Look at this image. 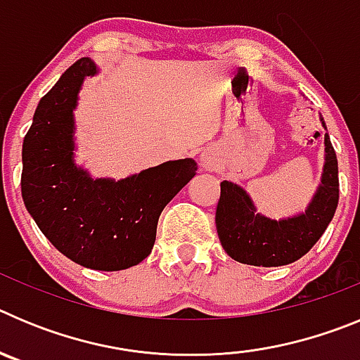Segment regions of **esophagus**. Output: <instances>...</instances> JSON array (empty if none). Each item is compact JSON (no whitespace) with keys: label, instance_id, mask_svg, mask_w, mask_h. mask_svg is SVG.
Here are the masks:
<instances>
[{"label":"esophagus","instance_id":"obj_1","mask_svg":"<svg viewBox=\"0 0 360 360\" xmlns=\"http://www.w3.org/2000/svg\"><path fill=\"white\" fill-rule=\"evenodd\" d=\"M200 164H202V167L205 171L216 169V158L212 157L211 153H203L202 158H200Z\"/></svg>","mask_w":360,"mask_h":360}]
</instances>
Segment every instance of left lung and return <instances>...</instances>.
<instances>
[{"label": "left lung", "instance_id": "8db88e82", "mask_svg": "<svg viewBox=\"0 0 360 360\" xmlns=\"http://www.w3.org/2000/svg\"><path fill=\"white\" fill-rule=\"evenodd\" d=\"M323 128L326 129L323 117ZM216 231L225 252L234 262L254 266H281L297 262L317 243L339 203V169L328 133H324V165L321 184L304 212L269 218L257 212L249 193L238 184H219Z\"/></svg>", "mask_w": 360, "mask_h": 360}]
</instances>
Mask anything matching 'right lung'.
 Returning <instances> with one entry per match:
<instances>
[{
  "mask_svg": "<svg viewBox=\"0 0 360 360\" xmlns=\"http://www.w3.org/2000/svg\"><path fill=\"white\" fill-rule=\"evenodd\" d=\"M90 57L73 63L39 101L23 141L21 195L50 243L86 269L124 270L151 254L160 212L196 174L193 158L164 162L120 180L75 164V115Z\"/></svg>",
  "mask_w": 360,
  "mask_h": 360,
  "instance_id": "1",
  "label": "right lung"
}]
</instances>
